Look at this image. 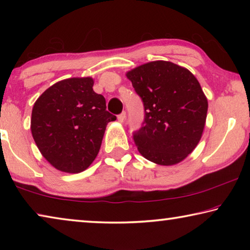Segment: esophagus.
<instances>
[{"mask_svg": "<svg viewBox=\"0 0 250 250\" xmlns=\"http://www.w3.org/2000/svg\"><path fill=\"white\" fill-rule=\"evenodd\" d=\"M125 120V112H122L121 115L118 116V121H119L120 124H124Z\"/></svg>", "mask_w": 250, "mask_h": 250, "instance_id": "esophagus-1", "label": "esophagus"}]
</instances>
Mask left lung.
Listing matches in <instances>:
<instances>
[{"label": "left lung", "mask_w": 250, "mask_h": 250, "mask_svg": "<svg viewBox=\"0 0 250 250\" xmlns=\"http://www.w3.org/2000/svg\"><path fill=\"white\" fill-rule=\"evenodd\" d=\"M141 97L146 118L133 140L146 160L175 166L192 153L204 131L208 103L198 80L185 67L154 61L126 71Z\"/></svg>", "instance_id": "left-lung-1"}]
</instances>
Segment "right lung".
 Masks as SVG:
<instances>
[{
  "mask_svg": "<svg viewBox=\"0 0 250 250\" xmlns=\"http://www.w3.org/2000/svg\"><path fill=\"white\" fill-rule=\"evenodd\" d=\"M91 77L61 80L33 105L31 131L42 155L58 171L79 173L94 162L107 125L117 118L92 89Z\"/></svg>",
  "mask_w": 250,
  "mask_h": 250,
  "instance_id": "right-lung-1",
  "label": "right lung"
}]
</instances>
